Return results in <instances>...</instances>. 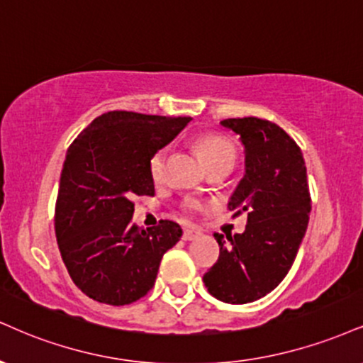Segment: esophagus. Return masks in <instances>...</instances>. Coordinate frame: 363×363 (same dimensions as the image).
Returning <instances> with one entry per match:
<instances>
[{
	"instance_id": "1",
	"label": "esophagus",
	"mask_w": 363,
	"mask_h": 363,
	"mask_svg": "<svg viewBox=\"0 0 363 363\" xmlns=\"http://www.w3.org/2000/svg\"><path fill=\"white\" fill-rule=\"evenodd\" d=\"M199 231L196 230H184V235H182V238L186 240V242H191V240H196L199 237Z\"/></svg>"
}]
</instances>
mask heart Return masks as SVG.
Segmentation results:
<instances>
[{
  "instance_id": "1",
  "label": "heart",
  "mask_w": 363,
  "mask_h": 363,
  "mask_svg": "<svg viewBox=\"0 0 363 363\" xmlns=\"http://www.w3.org/2000/svg\"><path fill=\"white\" fill-rule=\"evenodd\" d=\"M196 147H198L199 154L203 155L204 162L208 164L209 169L221 164H235V159H237V148H235V145L228 138L220 137V135H203V137H199L198 142H196ZM165 159H167V152L165 150H159L152 155L148 169H150V176L155 182H160L164 179ZM198 209H203V204H201L199 201L187 199L182 211H184L186 215H191V213L198 211Z\"/></svg>"
}]
</instances>
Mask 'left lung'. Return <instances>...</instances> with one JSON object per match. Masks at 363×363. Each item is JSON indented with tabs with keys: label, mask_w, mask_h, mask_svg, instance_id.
Instances as JSON below:
<instances>
[{
	"label": "left lung",
	"mask_w": 363,
	"mask_h": 363,
	"mask_svg": "<svg viewBox=\"0 0 363 363\" xmlns=\"http://www.w3.org/2000/svg\"><path fill=\"white\" fill-rule=\"evenodd\" d=\"M225 128L245 147V176L231 196L233 216L247 213L243 233H215L220 257L203 282L216 299L245 304L264 298L287 276L306 233L311 196L298 143L260 118H228Z\"/></svg>",
	"instance_id": "1"
}]
</instances>
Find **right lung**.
Returning a JSON list of instances; mask_svg holds the SVG:
<instances>
[{
    "label": "right lung",
    "mask_w": 363,
    "mask_h": 363,
    "mask_svg": "<svg viewBox=\"0 0 363 363\" xmlns=\"http://www.w3.org/2000/svg\"><path fill=\"white\" fill-rule=\"evenodd\" d=\"M189 116L108 111L77 135L65 154L55 203V237L67 272L98 303L125 306L154 287L164 253L182 237L162 220L132 225L135 196H154L152 155Z\"/></svg>",
    "instance_id": "add662e5"
}]
</instances>
